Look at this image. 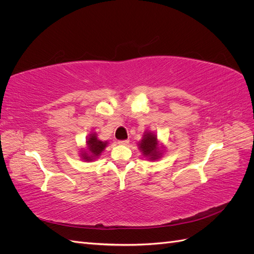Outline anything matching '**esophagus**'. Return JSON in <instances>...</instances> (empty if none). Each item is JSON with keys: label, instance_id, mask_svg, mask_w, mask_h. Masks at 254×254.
<instances>
[{"label": "esophagus", "instance_id": "esophagus-1", "mask_svg": "<svg viewBox=\"0 0 254 254\" xmlns=\"http://www.w3.org/2000/svg\"><path fill=\"white\" fill-rule=\"evenodd\" d=\"M119 144H120V145H124V146H126V145H128V144H129V141H128V140L119 141Z\"/></svg>", "mask_w": 254, "mask_h": 254}]
</instances>
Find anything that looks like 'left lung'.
<instances>
[{"label":"left lung","instance_id":"left-lung-1","mask_svg":"<svg viewBox=\"0 0 254 254\" xmlns=\"http://www.w3.org/2000/svg\"><path fill=\"white\" fill-rule=\"evenodd\" d=\"M142 156L148 161H158L162 159L165 152L164 145L160 142L156 132L146 130L142 139L137 142Z\"/></svg>","mask_w":254,"mask_h":254}]
</instances>
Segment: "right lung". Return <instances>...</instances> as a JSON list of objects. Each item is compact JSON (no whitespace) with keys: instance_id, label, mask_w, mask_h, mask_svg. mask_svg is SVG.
Listing matches in <instances>:
<instances>
[{"instance_id":"obj_1","label":"right lung","mask_w":254,"mask_h":254,"mask_svg":"<svg viewBox=\"0 0 254 254\" xmlns=\"http://www.w3.org/2000/svg\"><path fill=\"white\" fill-rule=\"evenodd\" d=\"M108 145V141L99 140L97 132L92 131L87 136L86 144L79 149V158L84 162H93L101 157L102 152Z\"/></svg>"}]
</instances>
